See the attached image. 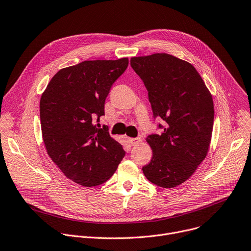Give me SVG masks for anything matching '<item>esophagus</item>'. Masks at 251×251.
<instances>
[{
	"label": "esophagus",
	"instance_id": "1",
	"mask_svg": "<svg viewBox=\"0 0 251 251\" xmlns=\"http://www.w3.org/2000/svg\"><path fill=\"white\" fill-rule=\"evenodd\" d=\"M140 142H141V138H139V137H137V138H129V143H130L132 146L138 145Z\"/></svg>",
	"mask_w": 251,
	"mask_h": 251
}]
</instances>
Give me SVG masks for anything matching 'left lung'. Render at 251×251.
Returning <instances> with one entry per match:
<instances>
[{
  "label": "left lung",
  "instance_id": "1",
  "mask_svg": "<svg viewBox=\"0 0 251 251\" xmlns=\"http://www.w3.org/2000/svg\"><path fill=\"white\" fill-rule=\"evenodd\" d=\"M130 64L148 91L154 118L166 122L160 135L146 138L153 155L143 173L157 186L176 187L193 175L208 153L212 95L195 68L172 55L132 57Z\"/></svg>",
  "mask_w": 251,
  "mask_h": 251
}]
</instances>
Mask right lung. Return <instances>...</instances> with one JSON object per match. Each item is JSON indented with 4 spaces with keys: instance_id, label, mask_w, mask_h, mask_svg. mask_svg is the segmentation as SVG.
Segmentation results:
<instances>
[{
    "instance_id": "right-lung-1",
    "label": "right lung",
    "mask_w": 251,
    "mask_h": 251,
    "mask_svg": "<svg viewBox=\"0 0 251 251\" xmlns=\"http://www.w3.org/2000/svg\"><path fill=\"white\" fill-rule=\"evenodd\" d=\"M128 58L84 61L63 68L40 100L42 137L52 161L75 183L106 182L125 151L108 130L98 128L110 89L126 70Z\"/></svg>"
}]
</instances>
